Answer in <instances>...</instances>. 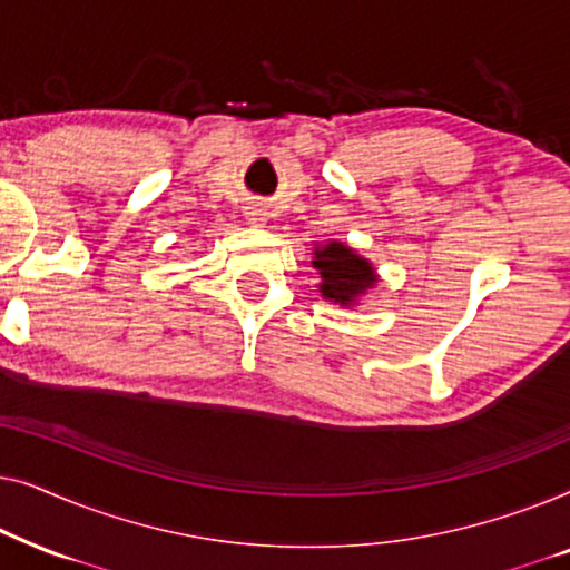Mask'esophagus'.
Listing matches in <instances>:
<instances>
[{
	"instance_id": "1",
	"label": "esophagus",
	"mask_w": 570,
	"mask_h": 570,
	"mask_svg": "<svg viewBox=\"0 0 570 570\" xmlns=\"http://www.w3.org/2000/svg\"><path fill=\"white\" fill-rule=\"evenodd\" d=\"M248 223H252V225H264V220H267V217H264V213H262V209H256V207H252V209H248Z\"/></svg>"
}]
</instances>
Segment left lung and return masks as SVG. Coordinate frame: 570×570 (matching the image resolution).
<instances>
[{
	"label": "left lung",
	"mask_w": 570,
	"mask_h": 570,
	"mask_svg": "<svg viewBox=\"0 0 570 570\" xmlns=\"http://www.w3.org/2000/svg\"><path fill=\"white\" fill-rule=\"evenodd\" d=\"M311 267L318 275V295L342 308H355L379 283V272L371 259L345 240H316Z\"/></svg>",
	"instance_id": "obj_1"
}]
</instances>
